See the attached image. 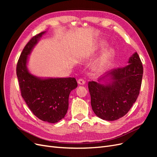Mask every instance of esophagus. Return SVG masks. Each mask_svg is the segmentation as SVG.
Wrapping results in <instances>:
<instances>
[{
	"label": "esophagus",
	"instance_id": "1",
	"mask_svg": "<svg viewBox=\"0 0 157 157\" xmlns=\"http://www.w3.org/2000/svg\"><path fill=\"white\" fill-rule=\"evenodd\" d=\"M78 84L80 85H83L85 84V81L82 79V78H80L78 80Z\"/></svg>",
	"mask_w": 157,
	"mask_h": 157
}]
</instances>
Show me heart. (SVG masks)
Here are the masks:
<instances>
[{"instance_id":"obj_1","label":"heart","mask_w":157,"mask_h":157,"mask_svg":"<svg viewBox=\"0 0 157 157\" xmlns=\"http://www.w3.org/2000/svg\"><path fill=\"white\" fill-rule=\"evenodd\" d=\"M104 46H105V44H102L101 46V48L104 47ZM113 54V51L111 49L109 48L105 50V51H103L102 52V54L99 56V58L97 59L96 63H95L94 65V68L97 71H99V72H101V71H103L104 69H105L107 66L110 61L111 56Z\"/></svg>"}]
</instances>
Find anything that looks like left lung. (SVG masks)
I'll return each instance as SVG.
<instances>
[{
  "mask_svg": "<svg viewBox=\"0 0 157 157\" xmlns=\"http://www.w3.org/2000/svg\"><path fill=\"white\" fill-rule=\"evenodd\" d=\"M128 63L108 71L98 82H88L92 110L103 120L113 121L124 117L139 96L143 65L137 52Z\"/></svg>",
  "mask_w": 157,
  "mask_h": 157,
  "instance_id": "obj_1",
  "label": "left lung"
}]
</instances>
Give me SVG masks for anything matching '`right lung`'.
<instances>
[{
    "instance_id": "add662e5",
    "label": "right lung",
    "mask_w": 157,
    "mask_h": 157,
    "mask_svg": "<svg viewBox=\"0 0 157 157\" xmlns=\"http://www.w3.org/2000/svg\"><path fill=\"white\" fill-rule=\"evenodd\" d=\"M45 33L33 36L26 44L17 61L16 73L21 96L32 113L41 121L56 123L67 113L69 94L77 87V82L73 77H39L28 70L29 56Z\"/></svg>"
}]
</instances>
